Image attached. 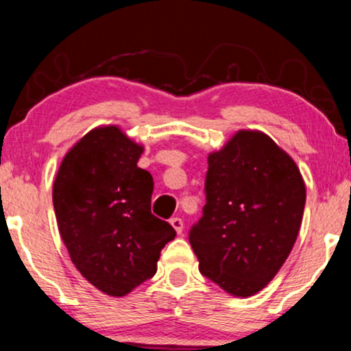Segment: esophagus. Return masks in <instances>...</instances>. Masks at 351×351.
Wrapping results in <instances>:
<instances>
[{
	"label": "esophagus",
	"instance_id": "34e87169",
	"mask_svg": "<svg viewBox=\"0 0 351 351\" xmlns=\"http://www.w3.org/2000/svg\"><path fill=\"white\" fill-rule=\"evenodd\" d=\"M171 225H172V228H174L176 232H177V234L182 233V230H184V221H182V218H179V217L171 218Z\"/></svg>",
	"mask_w": 351,
	"mask_h": 351
}]
</instances>
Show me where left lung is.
I'll return each instance as SVG.
<instances>
[{
  "label": "left lung",
  "mask_w": 351,
  "mask_h": 351,
  "mask_svg": "<svg viewBox=\"0 0 351 351\" xmlns=\"http://www.w3.org/2000/svg\"><path fill=\"white\" fill-rule=\"evenodd\" d=\"M204 215L189 233L200 273L250 298L278 274L302 223L306 184L269 136L241 130L208 154Z\"/></svg>",
  "instance_id": "8db88e82"
}]
</instances>
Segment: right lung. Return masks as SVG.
Returning <instances> with one entry per match:
<instances>
[{
    "instance_id": "add662e5",
    "label": "right lung",
    "mask_w": 351,
    "mask_h": 351,
    "mask_svg": "<svg viewBox=\"0 0 351 351\" xmlns=\"http://www.w3.org/2000/svg\"><path fill=\"white\" fill-rule=\"evenodd\" d=\"M143 149L118 126L95 128L65 154L52 189L70 259L111 298L152 278L160 250L176 238V230L151 213L154 182L138 167Z\"/></svg>"
}]
</instances>
